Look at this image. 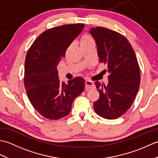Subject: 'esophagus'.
<instances>
[{"label": "esophagus", "mask_w": 158, "mask_h": 158, "mask_svg": "<svg viewBox=\"0 0 158 158\" xmlns=\"http://www.w3.org/2000/svg\"><path fill=\"white\" fill-rule=\"evenodd\" d=\"M85 89H93L94 88V83L92 81H88V80H87L85 82Z\"/></svg>", "instance_id": "1"}]
</instances>
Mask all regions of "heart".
Masks as SVG:
<instances>
[{"label":"heart","instance_id":"obj_1","mask_svg":"<svg viewBox=\"0 0 158 158\" xmlns=\"http://www.w3.org/2000/svg\"><path fill=\"white\" fill-rule=\"evenodd\" d=\"M94 43V40L89 35H84L81 36V39H80V43H81V46H84L89 45L90 43Z\"/></svg>","mask_w":158,"mask_h":158}]
</instances>
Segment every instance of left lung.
<instances>
[{"mask_svg": "<svg viewBox=\"0 0 158 158\" xmlns=\"http://www.w3.org/2000/svg\"><path fill=\"white\" fill-rule=\"evenodd\" d=\"M95 39L100 62L107 65L109 83L95 82L100 94L94 103L100 117L115 119L128 110L139 91L140 73L135 51L125 36L106 28L89 29Z\"/></svg>", "mask_w": 158, "mask_h": 158, "instance_id": "left-lung-1", "label": "left lung"}]
</instances>
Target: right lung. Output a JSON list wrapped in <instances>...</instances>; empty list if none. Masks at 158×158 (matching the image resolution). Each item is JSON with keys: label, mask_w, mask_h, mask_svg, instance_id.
Wrapping results in <instances>:
<instances>
[{"label": "right lung", "mask_w": 158, "mask_h": 158, "mask_svg": "<svg viewBox=\"0 0 158 158\" xmlns=\"http://www.w3.org/2000/svg\"><path fill=\"white\" fill-rule=\"evenodd\" d=\"M84 24L57 26L42 32L29 48L25 59L24 87L30 102L39 113L51 120L66 116L73 101L84 90L85 80L75 77L60 82L58 66L66 49Z\"/></svg>", "instance_id": "1"}]
</instances>
